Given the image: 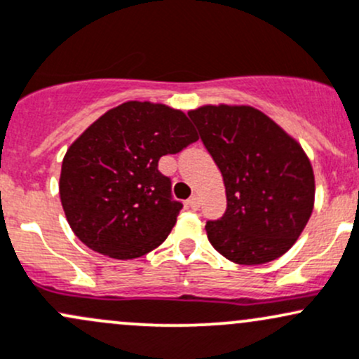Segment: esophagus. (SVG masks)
Wrapping results in <instances>:
<instances>
[{"instance_id":"esophagus-1","label":"esophagus","mask_w":359,"mask_h":359,"mask_svg":"<svg viewBox=\"0 0 359 359\" xmlns=\"http://www.w3.org/2000/svg\"><path fill=\"white\" fill-rule=\"evenodd\" d=\"M187 206H189L191 210H199V198L198 196H191L189 199H187Z\"/></svg>"}]
</instances>
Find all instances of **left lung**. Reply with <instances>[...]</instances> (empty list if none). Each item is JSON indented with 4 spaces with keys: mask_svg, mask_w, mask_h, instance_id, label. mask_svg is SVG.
I'll return each instance as SVG.
<instances>
[{
    "mask_svg": "<svg viewBox=\"0 0 359 359\" xmlns=\"http://www.w3.org/2000/svg\"><path fill=\"white\" fill-rule=\"evenodd\" d=\"M187 115L227 194L224 217L206 222L211 246L239 265L280 258L313 211L315 175L306 153L256 108L208 104Z\"/></svg>",
    "mask_w": 359,
    "mask_h": 359,
    "instance_id": "8db88e82",
    "label": "left lung"
}]
</instances>
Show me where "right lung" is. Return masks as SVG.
Returning a JSON list of instances; mask_svg holds the SVG:
<instances>
[{"label":"right lung","instance_id":"right-lung-1","mask_svg":"<svg viewBox=\"0 0 359 359\" xmlns=\"http://www.w3.org/2000/svg\"><path fill=\"white\" fill-rule=\"evenodd\" d=\"M196 141L189 118L165 104L127 101L100 116L62 163L60 199L75 236L115 259L160 246L182 203L158 161Z\"/></svg>","mask_w":359,"mask_h":359}]
</instances>
